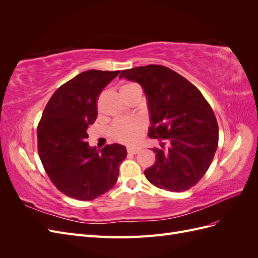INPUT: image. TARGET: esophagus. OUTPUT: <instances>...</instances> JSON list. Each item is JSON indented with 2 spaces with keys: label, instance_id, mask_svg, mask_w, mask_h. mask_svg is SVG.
Wrapping results in <instances>:
<instances>
[{
  "label": "esophagus",
  "instance_id": "esophagus-1",
  "mask_svg": "<svg viewBox=\"0 0 258 258\" xmlns=\"http://www.w3.org/2000/svg\"><path fill=\"white\" fill-rule=\"evenodd\" d=\"M142 148L140 146H128L127 147V152L129 154H138L139 152H141Z\"/></svg>",
  "mask_w": 258,
  "mask_h": 258
}]
</instances>
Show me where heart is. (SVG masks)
Instances as JSON below:
<instances>
[{"label":"heart","mask_w":258,"mask_h":258,"mask_svg":"<svg viewBox=\"0 0 258 258\" xmlns=\"http://www.w3.org/2000/svg\"><path fill=\"white\" fill-rule=\"evenodd\" d=\"M136 86V84H124L121 86L120 90ZM145 129V122L141 118H130L121 119L116 121L112 127V136L117 141L122 143H136L141 138Z\"/></svg>","instance_id":"obj_1"}]
</instances>
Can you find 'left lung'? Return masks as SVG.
I'll use <instances>...</instances> for the list:
<instances>
[{
    "instance_id": "obj_1",
    "label": "left lung",
    "mask_w": 258,
    "mask_h": 258,
    "mask_svg": "<svg viewBox=\"0 0 258 258\" xmlns=\"http://www.w3.org/2000/svg\"><path fill=\"white\" fill-rule=\"evenodd\" d=\"M119 79L141 85L152 126L148 137L166 139L154 148L156 162L144 171L158 188L184 191L209 169L218 144V126L201 92L183 76L162 66L123 70Z\"/></svg>"
}]
</instances>
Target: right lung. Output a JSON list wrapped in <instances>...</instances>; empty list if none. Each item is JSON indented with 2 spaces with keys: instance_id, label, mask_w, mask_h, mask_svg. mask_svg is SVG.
<instances>
[{
  "instance_id": "obj_1",
  "label": "right lung",
  "mask_w": 258,
  "mask_h": 258,
  "mask_svg": "<svg viewBox=\"0 0 258 258\" xmlns=\"http://www.w3.org/2000/svg\"><path fill=\"white\" fill-rule=\"evenodd\" d=\"M120 71L89 70L59 87L46 105L37 127L38 153L51 182L67 196L89 201L117 182L127 150L110 144L99 151L86 142L95 122L97 98Z\"/></svg>"
}]
</instances>
